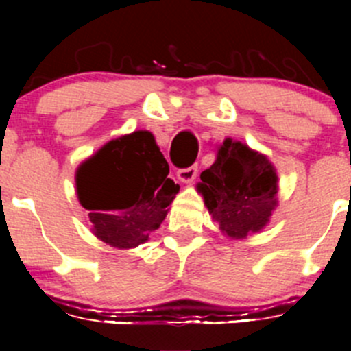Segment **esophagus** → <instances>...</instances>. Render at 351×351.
<instances>
[{"label": "esophagus", "mask_w": 351, "mask_h": 351, "mask_svg": "<svg viewBox=\"0 0 351 351\" xmlns=\"http://www.w3.org/2000/svg\"><path fill=\"white\" fill-rule=\"evenodd\" d=\"M197 171H198V168L195 165H193V166H189V168L178 169V171H176V176H178L180 182L192 183L193 180L197 178Z\"/></svg>", "instance_id": "esophagus-1"}]
</instances>
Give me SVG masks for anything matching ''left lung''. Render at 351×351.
<instances>
[{"label":"left lung","mask_w":351,"mask_h":351,"mask_svg":"<svg viewBox=\"0 0 351 351\" xmlns=\"http://www.w3.org/2000/svg\"><path fill=\"white\" fill-rule=\"evenodd\" d=\"M197 190L224 234L243 239L268 224L278 205V178L267 156L226 139L217 158L202 171Z\"/></svg>","instance_id":"8db88e82"}]
</instances>
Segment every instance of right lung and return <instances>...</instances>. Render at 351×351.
I'll list each match as a JSON object with an SVG mask.
<instances>
[{
    "instance_id": "right-lung-1",
    "label": "right lung",
    "mask_w": 351,
    "mask_h": 351,
    "mask_svg": "<svg viewBox=\"0 0 351 351\" xmlns=\"http://www.w3.org/2000/svg\"><path fill=\"white\" fill-rule=\"evenodd\" d=\"M147 130L113 139L76 169L80 204L93 234L119 250L146 243L161 226L180 185Z\"/></svg>"
}]
</instances>
